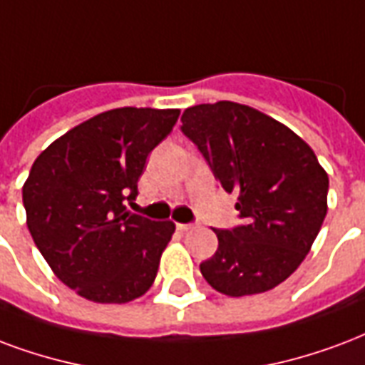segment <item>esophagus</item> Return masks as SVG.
Instances as JSON below:
<instances>
[{
  "label": "esophagus",
  "mask_w": 365,
  "mask_h": 365,
  "mask_svg": "<svg viewBox=\"0 0 365 365\" xmlns=\"http://www.w3.org/2000/svg\"><path fill=\"white\" fill-rule=\"evenodd\" d=\"M191 228H195V224H178V230L180 232H190Z\"/></svg>",
  "instance_id": "esophagus-1"
}]
</instances>
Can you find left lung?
Segmentation results:
<instances>
[{
    "instance_id": "obj_1",
    "label": "left lung",
    "mask_w": 365,
    "mask_h": 365,
    "mask_svg": "<svg viewBox=\"0 0 365 365\" xmlns=\"http://www.w3.org/2000/svg\"><path fill=\"white\" fill-rule=\"evenodd\" d=\"M193 141L244 222L215 230L218 250L201 263L215 290L240 298L284 282L312 250L327 215L329 175L292 129L237 102L187 108Z\"/></svg>"
}]
</instances>
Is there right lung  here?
Returning a JSON list of instances; mask_svg holds the SVG:
<instances>
[{
  "instance_id": "1",
  "label": "right lung",
  "mask_w": 365,
  "mask_h": 365,
  "mask_svg": "<svg viewBox=\"0 0 365 365\" xmlns=\"http://www.w3.org/2000/svg\"><path fill=\"white\" fill-rule=\"evenodd\" d=\"M180 110L115 108L83 121L34 160L23 185L26 226L61 282L98 304L153 286L175 226L129 212L148 153Z\"/></svg>"
}]
</instances>
